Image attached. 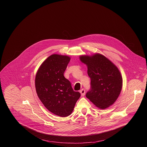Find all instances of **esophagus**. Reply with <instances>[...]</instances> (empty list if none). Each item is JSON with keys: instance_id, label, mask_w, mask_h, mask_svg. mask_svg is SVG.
<instances>
[{"instance_id": "obj_1", "label": "esophagus", "mask_w": 147, "mask_h": 147, "mask_svg": "<svg viewBox=\"0 0 147 147\" xmlns=\"http://www.w3.org/2000/svg\"><path fill=\"white\" fill-rule=\"evenodd\" d=\"M80 93H81V95H82V96H83L85 95V90L84 89H81V90H80Z\"/></svg>"}]
</instances>
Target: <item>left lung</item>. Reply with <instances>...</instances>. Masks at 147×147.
I'll use <instances>...</instances> for the list:
<instances>
[{"label": "left lung", "instance_id": "left-lung-1", "mask_svg": "<svg viewBox=\"0 0 147 147\" xmlns=\"http://www.w3.org/2000/svg\"><path fill=\"white\" fill-rule=\"evenodd\" d=\"M80 59L87 65L91 81L90 89L86 97L101 109L113 105L122 88V77L118 68L100 54L82 55Z\"/></svg>", "mask_w": 147, "mask_h": 147}]
</instances>
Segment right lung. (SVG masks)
<instances>
[{"mask_svg": "<svg viewBox=\"0 0 147 147\" xmlns=\"http://www.w3.org/2000/svg\"><path fill=\"white\" fill-rule=\"evenodd\" d=\"M70 59L66 55H50L38 68L35 79L36 92L42 104L50 112L61 117L72 113L81 96L64 76Z\"/></svg>", "mask_w": 147, "mask_h": 147, "instance_id": "add662e5", "label": "right lung"}]
</instances>
